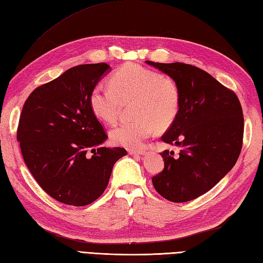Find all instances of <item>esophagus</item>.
<instances>
[{
    "label": "esophagus",
    "instance_id": "esophagus-1",
    "mask_svg": "<svg viewBox=\"0 0 263 263\" xmlns=\"http://www.w3.org/2000/svg\"><path fill=\"white\" fill-rule=\"evenodd\" d=\"M127 153L131 154V156H138V154H140V156H142V154H145L146 152L144 150H133V149H130V150H127Z\"/></svg>",
    "mask_w": 263,
    "mask_h": 263
}]
</instances>
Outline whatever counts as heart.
I'll return each mask as SVG.
<instances>
[{
  "label": "heart",
  "instance_id": "b5f03b06",
  "mask_svg": "<svg viewBox=\"0 0 263 263\" xmlns=\"http://www.w3.org/2000/svg\"><path fill=\"white\" fill-rule=\"evenodd\" d=\"M136 99L133 121H124L110 131L112 143L138 147L159 130L169 127L176 120L180 96L177 85L162 74L138 63L124 64L110 78V86L98 84L90 92L92 112L105 123L116 122L121 101Z\"/></svg>",
  "mask_w": 263,
  "mask_h": 263
}]
</instances>
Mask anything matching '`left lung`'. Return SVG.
Returning <instances> with one entry per match:
<instances>
[{"label":"left lung","instance_id":"left-lung-1","mask_svg":"<svg viewBox=\"0 0 263 263\" xmlns=\"http://www.w3.org/2000/svg\"><path fill=\"white\" fill-rule=\"evenodd\" d=\"M145 63L169 76L180 96L178 116L161 138L164 143L180 146V153H161L164 169L152 178V183L166 200L191 201L212 189L237 162L245 126L240 101L197 66Z\"/></svg>","mask_w":263,"mask_h":263}]
</instances>
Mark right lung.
I'll return each mask as SVG.
<instances>
[{
    "label": "right lung",
    "instance_id": "1",
    "mask_svg": "<svg viewBox=\"0 0 263 263\" xmlns=\"http://www.w3.org/2000/svg\"><path fill=\"white\" fill-rule=\"evenodd\" d=\"M109 71L106 63L71 67L36 87L20 117L16 138L26 166L50 197L67 205L96 201L114 163L127 154L123 147L99 146L107 136L89 103L91 90Z\"/></svg>",
    "mask_w": 263,
    "mask_h": 263
}]
</instances>
